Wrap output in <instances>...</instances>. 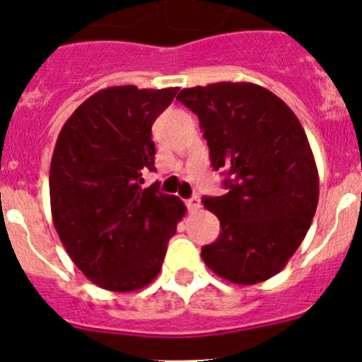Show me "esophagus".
I'll list each match as a JSON object with an SVG mask.
<instances>
[{"instance_id": "obj_1", "label": "esophagus", "mask_w": 362, "mask_h": 362, "mask_svg": "<svg viewBox=\"0 0 362 362\" xmlns=\"http://www.w3.org/2000/svg\"><path fill=\"white\" fill-rule=\"evenodd\" d=\"M185 204H187V208L191 211H196V210H199V208H202V202H199L198 196H192V198L185 199Z\"/></svg>"}]
</instances>
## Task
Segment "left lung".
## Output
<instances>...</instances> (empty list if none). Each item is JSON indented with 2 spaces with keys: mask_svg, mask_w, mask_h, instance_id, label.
<instances>
[{
  "mask_svg": "<svg viewBox=\"0 0 362 362\" xmlns=\"http://www.w3.org/2000/svg\"><path fill=\"white\" fill-rule=\"evenodd\" d=\"M198 115L224 196H203L221 235L202 249L204 264L240 286L264 282L287 264L319 203V173L305 129L272 90L249 82L182 89Z\"/></svg>",
  "mask_w": 362,
  "mask_h": 362,
  "instance_id": "1",
  "label": "left lung"
}]
</instances>
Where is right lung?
Returning <instances> with one entry per match:
<instances>
[{"label": "right lung", "instance_id": "add662e5", "mask_svg": "<svg viewBox=\"0 0 362 362\" xmlns=\"http://www.w3.org/2000/svg\"><path fill=\"white\" fill-rule=\"evenodd\" d=\"M178 87H108L64 122L50 163L56 231L76 268L101 289L129 293L159 275L185 215L180 198L141 189L154 171L152 124Z\"/></svg>", "mask_w": 362, "mask_h": 362}]
</instances>
